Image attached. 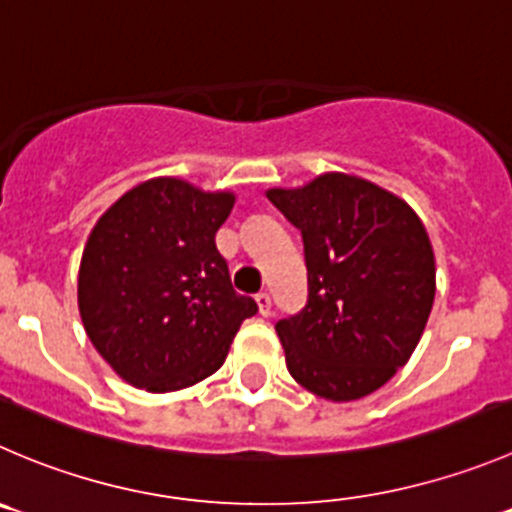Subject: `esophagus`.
<instances>
[{"mask_svg":"<svg viewBox=\"0 0 512 512\" xmlns=\"http://www.w3.org/2000/svg\"><path fill=\"white\" fill-rule=\"evenodd\" d=\"M256 306H259L261 316H269L271 314V296L266 294V291L256 294Z\"/></svg>","mask_w":512,"mask_h":512,"instance_id":"34e87169","label":"esophagus"}]
</instances>
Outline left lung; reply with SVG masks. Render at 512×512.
Returning <instances> with one entry per match:
<instances>
[{
    "mask_svg": "<svg viewBox=\"0 0 512 512\" xmlns=\"http://www.w3.org/2000/svg\"><path fill=\"white\" fill-rule=\"evenodd\" d=\"M269 201L304 238L309 301L276 324L289 374L329 402L377 392L410 362L435 301L425 223L387 188L321 173Z\"/></svg>",
    "mask_w": 512,
    "mask_h": 512,
    "instance_id": "8db88e82",
    "label": "left lung"
}]
</instances>
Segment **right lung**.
Wrapping results in <instances>:
<instances>
[{
    "label": "right lung",
    "instance_id": "obj_1",
    "mask_svg": "<svg viewBox=\"0 0 512 512\" xmlns=\"http://www.w3.org/2000/svg\"><path fill=\"white\" fill-rule=\"evenodd\" d=\"M233 191L175 175L138 183L87 236L77 309L92 347L133 387L165 394L211 377L243 319L259 311L233 291L216 231Z\"/></svg>",
    "mask_w": 512,
    "mask_h": 512
}]
</instances>
